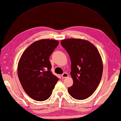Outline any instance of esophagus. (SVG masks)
Here are the masks:
<instances>
[{"label":"esophagus","instance_id":"34e87169","mask_svg":"<svg viewBox=\"0 0 121 121\" xmlns=\"http://www.w3.org/2000/svg\"><path fill=\"white\" fill-rule=\"evenodd\" d=\"M68 77V74L67 73H64L62 75H61V77L63 78H65Z\"/></svg>","mask_w":121,"mask_h":121}]
</instances>
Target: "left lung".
<instances>
[{"instance_id": "1", "label": "left lung", "mask_w": 121, "mask_h": 121, "mask_svg": "<svg viewBox=\"0 0 121 121\" xmlns=\"http://www.w3.org/2000/svg\"><path fill=\"white\" fill-rule=\"evenodd\" d=\"M71 60L73 85L68 88L75 99L84 100L95 91L101 79L103 64L98 50L89 42L69 39L61 41Z\"/></svg>"}]
</instances>
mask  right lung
<instances>
[{
    "label": "right lung",
    "instance_id": "1",
    "mask_svg": "<svg viewBox=\"0 0 121 121\" xmlns=\"http://www.w3.org/2000/svg\"><path fill=\"white\" fill-rule=\"evenodd\" d=\"M45 39L31 44L22 55L18 66L19 80L30 97L39 101L50 97L59 79L51 72L50 55L58 45Z\"/></svg>",
    "mask_w": 121,
    "mask_h": 121
}]
</instances>
